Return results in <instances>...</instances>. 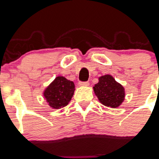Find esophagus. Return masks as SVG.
Returning <instances> with one entry per match:
<instances>
[{"instance_id":"esophagus-1","label":"esophagus","mask_w":159,"mask_h":159,"mask_svg":"<svg viewBox=\"0 0 159 159\" xmlns=\"http://www.w3.org/2000/svg\"><path fill=\"white\" fill-rule=\"evenodd\" d=\"M89 85V83L88 82H80L79 83V86L80 87H87Z\"/></svg>"}]
</instances>
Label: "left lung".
Instances as JSON below:
<instances>
[{
	"label": "left lung",
	"mask_w": 159,
	"mask_h": 159,
	"mask_svg": "<svg viewBox=\"0 0 159 159\" xmlns=\"http://www.w3.org/2000/svg\"><path fill=\"white\" fill-rule=\"evenodd\" d=\"M93 90L99 102L107 107L117 108L124 101V88L111 75L99 77Z\"/></svg>",
	"instance_id": "1"
}]
</instances>
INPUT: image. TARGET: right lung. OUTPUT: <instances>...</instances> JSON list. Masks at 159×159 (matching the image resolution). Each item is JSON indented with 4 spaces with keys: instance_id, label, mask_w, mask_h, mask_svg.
Returning <instances> with one entry per match:
<instances>
[{
    "instance_id": "1",
    "label": "right lung",
    "mask_w": 159,
    "mask_h": 159,
    "mask_svg": "<svg viewBox=\"0 0 159 159\" xmlns=\"http://www.w3.org/2000/svg\"><path fill=\"white\" fill-rule=\"evenodd\" d=\"M75 92V84L59 75L43 91L46 102L53 109H60L68 104Z\"/></svg>"
}]
</instances>
